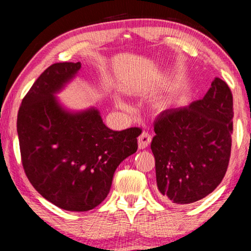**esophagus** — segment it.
I'll return each mask as SVG.
<instances>
[{"label": "esophagus", "mask_w": 251, "mask_h": 251, "mask_svg": "<svg viewBox=\"0 0 251 251\" xmlns=\"http://www.w3.org/2000/svg\"><path fill=\"white\" fill-rule=\"evenodd\" d=\"M151 140H152V136H151L149 132L144 131L142 135L138 137V147L140 150L146 149V147L150 145Z\"/></svg>", "instance_id": "1"}]
</instances>
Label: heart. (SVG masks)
<instances>
[{"mask_svg": "<svg viewBox=\"0 0 251 251\" xmlns=\"http://www.w3.org/2000/svg\"><path fill=\"white\" fill-rule=\"evenodd\" d=\"M118 104H119L120 107H122V108H129V106L125 104V102H122V101H118Z\"/></svg>", "mask_w": 251, "mask_h": 251, "instance_id": "1", "label": "heart"}]
</instances>
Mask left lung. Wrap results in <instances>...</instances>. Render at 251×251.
<instances>
[{
  "instance_id": "8db88e82",
  "label": "left lung",
  "mask_w": 251,
  "mask_h": 251,
  "mask_svg": "<svg viewBox=\"0 0 251 251\" xmlns=\"http://www.w3.org/2000/svg\"><path fill=\"white\" fill-rule=\"evenodd\" d=\"M233 115L231 89L219 77L200 100L161 113L151 149L164 202L193 203L221 184L231 156Z\"/></svg>"
}]
</instances>
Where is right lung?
I'll use <instances>...</instances> for the list:
<instances>
[{
    "instance_id": "add662e5",
    "label": "right lung",
    "mask_w": 251,
    "mask_h": 251,
    "mask_svg": "<svg viewBox=\"0 0 251 251\" xmlns=\"http://www.w3.org/2000/svg\"><path fill=\"white\" fill-rule=\"evenodd\" d=\"M81 63L51 65L24 97L17 118L23 168L33 187L57 207L88 211L107 197L116 168L138 149L140 128L114 131L96 108L71 113L54 94Z\"/></svg>"
}]
</instances>
